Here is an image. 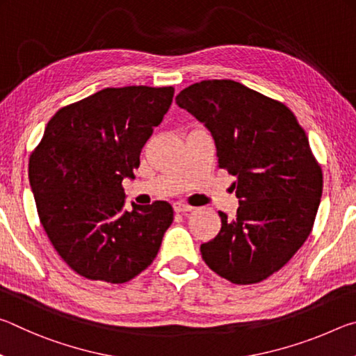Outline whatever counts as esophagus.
<instances>
[{
    "instance_id": "obj_1",
    "label": "esophagus",
    "mask_w": 356,
    "mask_h": 356,
    "mask_svg": "<svg viewBox=\"0 0 356 356\" xmlns=\"http://www.w3.org/2000/svg\"><path fill=\"white\" fill-rule=\"evenodd\" d=\"M191 206H186V204L182 202H176L174 204V210H176L177 213H185V212H191Z\"/></svg>"
}]
</instances>
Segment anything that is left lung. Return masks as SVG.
<instances>
[{"mask_svg":"<svg viewBox=\"0 0 356 356\" xmlns=\"http://www.w3.org/2000/svg\"><path fill=\"white\" fill-rule=\"evenodd\" d=\"M177 105L210 130L218 166L236 177V218L201 245L204 262L234 284H256L291 261L306 242L321 204L322 168L295 114L232 80L185 88Z\"/></svg>","mask_w":356,"mask_h":356,"instance_id":"1","label":"left lung"}]
</instances>
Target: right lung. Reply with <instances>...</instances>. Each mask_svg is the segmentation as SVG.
Returning <instances> with one entry per match:
<instances>
[{"mask_svg":"<svg viewBox=\"0 0 356 356\" xmlns=\"http://www.w3.org/2000/svg\"><path fill=\"white\" fill-rule=\"evenodd\" d=\"M174 97V88H106L59 110L29 156L44 231L83 278L122 284L146 270L174 220L170 202L124 210L122 180Z\"/></svg>","mask_w":356,"mask_h":356,"instance_id":"1","label":"right lung"}]
</instances>
